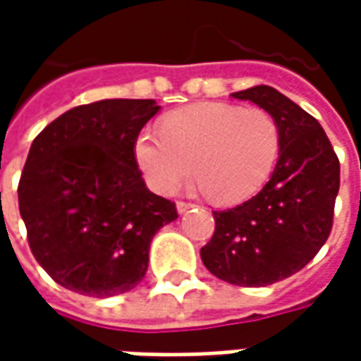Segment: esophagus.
<instances>
[{
  "label": "esophagus",
  "instance_id": "34e87169",
  "mask_svg": "<svg viewBox=\"0 0 361 361\" xmlns=\"http://www.w3.org/2000/svg\"><path fill=\"white\" fill-rule=\"evenodd\" d=\"M195 204H191V203H185V201H178V204H176V209H178V212L180 214H183V212H188L189 209H193Z\"/></svg>",
  "mask_w": 361,
  "mask_h": 361
}]
</instances>
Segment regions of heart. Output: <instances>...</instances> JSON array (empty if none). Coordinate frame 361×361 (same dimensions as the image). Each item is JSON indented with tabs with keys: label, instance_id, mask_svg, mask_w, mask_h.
<instances>
[{
	"label": "heart",
	"instance_id": "b5f03b06",
	"mask_svg": "<svg viewBox=\"0 0 361 361\" xmlns=\"http://www.w3.org/2000/svg\"><path fill=\"white\" fill-rule=\"evenodd\" d=\"M279 150L271 114L228 102L180 108L166 116L160 133L145 129L135 141L137 164L154 191L172 193L195 168L199 188L224 204L255 195L271 178Z\"/></svg>",
	"mask_w": 361,
	"mask_h": 361
}]
</instances>
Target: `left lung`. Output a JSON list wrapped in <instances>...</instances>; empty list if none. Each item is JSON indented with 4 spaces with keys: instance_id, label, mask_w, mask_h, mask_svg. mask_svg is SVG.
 <instances>
[{
    "instance_id": "left-lung-1",
    "label": "left lung",
    "mask_w": 361,
    "mask_h": 361,
    "mask_svg": "<svg viewBox=\"0 0 361 361\" xmlns=\"http://www.w3.org/2000/svg\"><path fill=\"white\" fill-rule=\"evenodd\" d=\"M271 114L280 131L279 160L257 195L212 211L214 234L201 250L204 267L235 286L259 288L302 271L333 228L341 164L319 121L272 87L234 92Z\"/></svg>"
}]
</instances>
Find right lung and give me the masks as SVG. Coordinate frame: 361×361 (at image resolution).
Returning a JSON list of instances; mask_svg holds the SVG:
<instances>
[{"instance_id":"obj_1","label":"right lung","mask_w":361,"mask_h":361,"mask_svg":"<svg viewBox=\"0 0 361 361\" xmlns=\"http://www.w3.org/2000/svg\"><path fill=\"white\" fill-rule=\"evenodd\" d=\"M160 106L100 100L61 114L38 133L19 181L30 251L58 284L110 298L149 269L150 242L178 219L172 201L147 189L135 141Z\"/></svg>"}]
</instances>
